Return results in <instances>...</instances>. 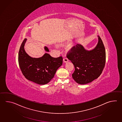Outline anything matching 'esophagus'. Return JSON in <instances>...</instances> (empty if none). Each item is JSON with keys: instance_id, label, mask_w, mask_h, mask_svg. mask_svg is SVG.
I'll list each match as a JSON object with an SVG mask.
<instances>
[{"instance_id": "obj_1", "label": "esophagus", "mask_w": 122, "mask_h": 122, "mask_svg": "<svg viewBox=\"0 0 122 122\" xmlns=\"http://www.w3.org/2000/svg\"><path fill=\"white\" fill-rule=\"evenodd\" d=\"M63 60V61L65 62H67L69 61V60H68V58L66 57H64Z\"/></svg>"}]
</instances>
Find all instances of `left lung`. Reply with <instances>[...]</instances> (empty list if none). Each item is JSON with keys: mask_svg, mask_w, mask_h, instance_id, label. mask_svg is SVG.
Listing matches in <instances>:
<instances>
[{"mask_svg": "<svg viewBox=\"0 0 122 122\" xmlns=\"http://www.w3.org/2000/svg\"><path fill=\"white\" fill-rule=\"evenodd\" d=\"M93 50L87 51L82 46L76 44L66 54L67 58L74 66L72 78L80 84L91 82L101 74L106 63V51L101 38Z\"/></svg>", "mask_w": 122, "mask_h": 122, "instance_id": "8db88e82", "label": "left lung"}]
</instances>
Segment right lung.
Returning a JSON list of instances; mask_svg holds the SVG:
<instances>
[{"instance_id": "1", "label": "right lung", "mask_w": 122, "mask_h": 122, "mask_svg": "<svg viewBox=\"0 0 122 122\" xmlns=\"http://www.w3.org/2000/svg\"><path fill=\"white\" fill-rule=\"evenodd\" d=\"M26 40V39H25L22 43L18 55L19 64L22 74L33 82L40 85L47 84L62 65V56L54 58L48 53H45L42 57L33 58L25 52L24 46ZM45 50L49 51L47 47H45Z\"/></svg>"}]
</instances>
